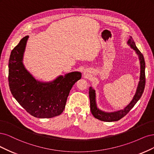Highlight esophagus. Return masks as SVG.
Listing matches in <instances>:
<instances>
[{
  "instance_id": "1",
  "label": "esophagus",
  "mask_w": 154,
  "mask_h": 154,
  "mask_svg": "<svg viewBox=\"0 0 154 154\" xmlns=\"http://www.w3.org/2000/svg\"><path fill=\"white\" fill-rule=\"evenodd\" d=\"M86 72H84V74H85V73H86Z\"/></svg>"
}]
</instances>
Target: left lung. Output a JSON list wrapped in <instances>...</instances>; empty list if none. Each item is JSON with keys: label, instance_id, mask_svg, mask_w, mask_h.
Returning <instances> with one entry per match:
<instances>
[{"label": "left lung", "instance_id": "left-lung-1", "mask_svg": "<svg viewBox=\"0 0 154 154\" xmlns=\"http://www.w3.org/2000/svg\"><path fill=\"white\" fill-rule=\"evenodd\" d=\"M128 43L130 45L131 47L136 51V53L139 55L140 60L141 64V75H140V81L139 82L138 86L137 88V90L134 97L132 101L130 102L128 105L125 107L122 110L114 112H104L101 111L97 109L96 102H95V91L93 90L91 88H90V90H89V97H90V110L92 113V115L95 118L100 120L103 122H115L120 120L121 118L125 116L129 112L131 109L134 106L135 104L137 102L140 100L142 94L144 91V89L145 86V59H144L143 55L142 53L139 51V49L136 46L135 42H134L133 38L131 36L129 39L128 41Z\"/></svg>", "mask_w": 154, "mask_h": 154}]
</instances>
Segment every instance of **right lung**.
Here are the masks:
<instances>
[{
  "mask_svg": "<svg viewBox=\"0 0 154 154\" xmlns=\"http://www.w3.org/2000/svg\"><path fill=\"white\" fill-rule=\"evenodd\" d=\"M28 38H23L11 52L8 66L9 89L20 105L31 115L39 118L60 115L72 86L81 78V73H69L50 83L36 81L22 63Z\"/></svg>",
  "mask_w": 154,
  "mask_h": 154,
  "instance_id": "right-lung-1",
  "label": "right lung"
}]
</instances>
